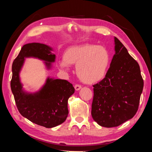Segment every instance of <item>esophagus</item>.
<instances>
[{
	"instance_id": "34e87169",
	"label": "esophagus",
	"mask_w": 152,
	"mask_h": 152,
	"mask_svg": "<svg viewBox=\"0 0 152 152\" xmlns=\"http://www.w3.org/2000/svg\"><path fill=\"white\" fill-rule=\"evenodd\" d=\"M74 88H75L76 91H79L81 89V86L79 85H76L75 86H74Z\"/></svg>"
}]
</instances>
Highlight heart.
Here are the masks:
<instances>
[{"label": "heart", "instance_id": "heart-1", "mask_svg": "<svg viewBox=\"0 0 152 152\" xmlns=\"http://www.w3.org/2000/svg\"><path fill=\"white\" fill-rule=\"evenodd\" d=\"M110 63L109 52L106 48L94 44L76 45L67 48L63 60L58 61V66L67 70L69 65H76L77 76L83 83L92 85L102 80Z\"/></svg>", "mask_w": 152, "mask_h": 152}]
</instances>
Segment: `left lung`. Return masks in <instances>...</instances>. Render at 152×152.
<instances>
[{"label":"left lung","mask_w":152,"mask_h":152,"mask_svg":"<svg viewBox=\"0 0 152 152\" xmlns=\"http://www.w3.org/2000/svg\"><path fill=\"white\" fill-rule=\"evenodd\" d=\"M115 52L105 78L94 85L93 119L106 128L117 127L137 112L143 89L139 63L114 37Z\"/></svg>","instance_id":"left-lung-1"}]
</instances>
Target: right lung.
<instances>
[{"label":"right lung","instance_id":"1","mask_svg":"<svg viewBox=\"0 0 152 152\" xmlns=\"http://www.w3.org/2000/svg\"><path fill=\"white\" fill-rule=\"evenodd\" d=\"M53 48L40 43L24 45L12 65L11 89L20 114L33 123L47 128L63 124L68 115L67 102L74 93L68 81L48 77L37 91L28 92L23 88L20 74L26 58H35L44 62L47 69L53 67L56 55Z\"/></svg>","mask_w":152,"mask_h":152}]
</instances>
